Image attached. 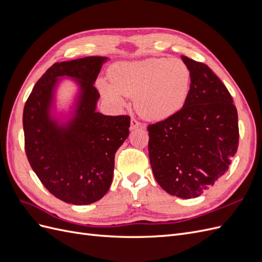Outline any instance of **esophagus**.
Returning a JSON list of instances; mask_svg holds the SVG:
<instances>
[{
    "label": "esophagus",
    "mask_w": 262,
    "mask_h": 262,
    "mask_svg": "<svg viewBox=\"0 0 262 262\" xmlns=\"http://www.w3.org/2000/svg\"><path fill=\"white\" fill-rule=\"evenodd\" d=\"M141 123L137 120L136 118H131V130H136L138 128H140Z\"/></svg>",
    "instance_id": "1"
}]
</instances>
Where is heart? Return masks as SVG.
<instances>
[{
	"label": "heart",
	"mask_w": 262,
	"mask_h": 262,
	"mask_svg": "<svg viewBox=\"0 0 262 262\" xmlns=\"http://www.w3.org/2000/svg\"><path fill=\"white\" fill-rule=\"evenodd\" d=\"M109 81L99 82L109 101L123 107V96L134 97V106L142 117L161 121L184 107L191 73L180 59L149 58L117 63L109 71Z\"/></svg>",
	"instance_id": "obj_1"
}]
</instances>
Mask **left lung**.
I'll use <instances>...</instances> for the list:
<instances>
[{
    "mask_svg": "<svg viewBox=\"0 0 262 262\" xmlns=\"http://www.w3.org/2000/svg\"><path fill=\"white\" fill-rule=\"evenodd\" d=\"M181 59L191 73L188 98L176 115L147 126L148 156L158 185L171 195L190 199L227 171L239 131L225 85L204 63Z\"/></svg>",
    "mask_w": 262,
    "mask_h": 262,
    "instance_id": "8db88e82",
    "label": "left lung"
}]
</instances>
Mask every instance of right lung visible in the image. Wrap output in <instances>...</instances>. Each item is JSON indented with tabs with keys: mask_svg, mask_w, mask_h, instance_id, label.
I'll return each instance as SVG.
<instances>
[{
	"mask_svg": "<svg viewBox=\"0 0 262 262\" xmlns=\"http://www.w3.org/2000/svg\"><path fill=\"white\" fill-rule=\"evenodd\" d=\"M105 57L54 63L39 78L24 107L25 150L31 168L55 198L86 205L98 201L112 185L115 154L129 136V116L96 112L94 86ZM77 81L80 92L73 117L60 124L51 116L58 77Z\"/></svg>",
	"mask_w": 262,
	"mask_h": 262,
	"instance_id": "1",
	"label": "right lung"
}]
</instances>
